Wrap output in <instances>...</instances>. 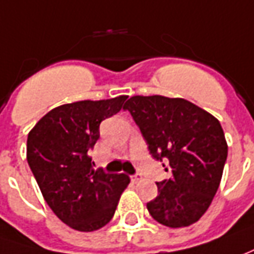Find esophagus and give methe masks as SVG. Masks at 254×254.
<instances>
[{"mask_svg":"<svg viewBox=\"0 0 254 254\" xmlns=\"http://www.w3.org/2000/svg\"><path fill=\"white\" fill-rule=\"evenodd\" d=\"M140 179H141V176H140V175H137V173H136V175H132V176H130V180H132L133 183H137L140 180Z\"/></svg>","mask_w":254,"mask_h":254,"instance_id":"esophagus-1","label":"esophagus"}]
</instances>
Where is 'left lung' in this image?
Instances as JSON below:
<instances>
[{"mask_svg":"<svg viewBox=\"0 0 254 254\" xmlns=\"http://www.w3.org/2000/svg\"><path fill=\"white\" fill-rule=\"evenodd\" d=\"M124 110L140 127L150 154L170 172L147 203L152 219L170 228L194 224L213 201L227 161L219 120L189 100L159 95L130 97Z\"/></svg>","mask_w":254,"mask_h":254,"instance_id":"obj_1","label":"left lung"}]
</instances>
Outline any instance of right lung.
Wrapping results in <instances>:
<instances>
[{"mask_svg":"<svg viewBox=\"0 0 254 254\" xmlns=\"http://www.w3.org/2000/svg\"><path fill=\"white\" fill-rule=\"evenodd\" d=\"M127 96L68 103L45 114L27 137V162L44 199L63 223L90 232L113 219L125 173L93 169L88 152L100 137L103 120L117 114Z\"/></svg>","mask_w":254,"mask_h":254,"instance_id":"1","label":"right lung"}]
</instances>
